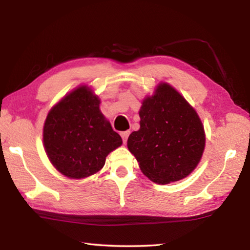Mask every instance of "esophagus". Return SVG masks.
<instances>
[{"mask_svg": "<svg viewBox=\"0 0 250 250\" xmlns=\"http://www.w3.org/2000/svg\"><path fill=\"white\" fill-rule=\"evenodd\" d=\"M120 135H121V137H122V141H124V143H126V140H128V137H129V135H130V131L121 132Z\"/></svg>", "mask_w": 250, "mask_h": 250, "instance_id": "1", "label": "esophagus"}]
</instances>
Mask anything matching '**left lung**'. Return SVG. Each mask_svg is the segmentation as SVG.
<instances>
[{"label":"left lung","mask_w":250,"mask_h":250,"mask_svg":"<svg viewBox=\"0 0 250 250\" xmlns=\"http://www.w3.org/2000/svg\"><path fill=\"white\" fill-rule=\"evenodd\" d=\"M140 130L128 148L143 174L166 185L187 177L198 167L205 148L204 126L195 109L176 89L160 83L143 100Z\"/></svg>","instance_id":"1"}]
</instances>
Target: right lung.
<instances>
[{"mask_svg": "<svg viewBox=\"0 0 250 250\" xmlns=\"http://www.w3.org/2000/svg\"><path fill=\"white\" fill-rule=\"evenodd\" d=\"M101 101L83 84L63 97L46 117L44 148L64 176L82 179L98 173L106 157L122 145L120 135L100 110Z\"/></svg>", "mask_w": 250, "mask_h": 250, "instance_id": "obj_1", "label": "right lung"}]
</instances>
